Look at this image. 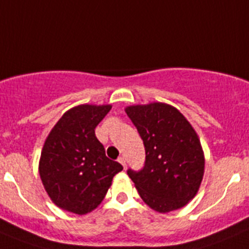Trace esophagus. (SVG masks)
Wrapping results in <instances>:
<instances>
[{"instance_id":"esophagus-1","label":"esophagus","mask_w":249,"mask_h":249,"mask_svg":"<svg viewBox=\"0 0 249 249\" xmlns=\"http://www.w3.org/2000/svg\"><path fill=\"white\" fill-rule=\"evenodd\" d=\"M118 162H120V163L122 164V166H123V168H126V158L123 157V156H122V157H120V158H118Z\"/></svg>"}]
</instances>
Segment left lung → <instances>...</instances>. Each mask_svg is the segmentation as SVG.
<instances>
[{
    "mask_svg": "<svg viewBox=\"0 0 249 249\" xmlns=\"http://www.w3.org/2000/svg\"><path fill=\"white\" fill-rule=\"evenodd\" d=\"M124 111L146 149L143 168L127 171L141 198L156 212L179 210L195 198L203 179L198 135L183 114L167 103L133 105Z\"/></svg>",
    "mask_w": 249,
    "mask_h": 249,
    "instance_id": "8db88e82",
    "label": "left lung"
}]
</instances>
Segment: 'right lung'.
<instances>
[{
	"label": "right lung",
	"instance_id": "obj_1",
	"mask_svg": "<svg viewBox=\"0 0 249 249\" xmlns=\"http://www.w3.org/2000/svg\"><path fill=\"white\" fill-rule=\"evenodd\" d=\"M111 105H80L68 109L51 129L39 158L38 172L51 201L76 214L101 204L112 179L123 167L106 156L94 128Z\"/></svg>",
	"mask_w": 249,
	"mask_h": 249
}]
</instances>
